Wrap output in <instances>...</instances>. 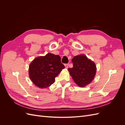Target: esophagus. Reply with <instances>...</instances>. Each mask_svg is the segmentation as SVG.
Returning <instances> with one entry per match:
<instances>
[{"instance_id":"esophagus-1","label":"esophagus","mask_w":125,"mask_h":125,"mask_svg":"<svg viewBox=\"0 0 125 125\" xmlns=\"http://www.w3.org/2000/svg\"><path fill=\"white\" fill-rule=\"evenodd\" d=\"M65 66L66 67V68H68V64H65Z\"/></svg>"}]
</instances>
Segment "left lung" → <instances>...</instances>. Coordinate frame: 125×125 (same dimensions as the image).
<instances>
[{
	"label": "left lung",
	"instance_id": "left-lung-1",
	"mask_svg": "<svg viewBox=\"0 0 125 125\" xmlns=\"http://www.w3.org/2000/svg\"><path fill=\"white\" fill-rule=\"evenodd\" d=\"M71 61L73 67L68 70L74 82L80 87L89 84L95 75V64L84 55L74 56Z\"/></svg>",
	"mask_w": 125,
	"mask_h": 125
}]
</instances>
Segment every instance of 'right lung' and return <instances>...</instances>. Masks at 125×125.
Listing matches in <instances>:
<instances>
[{"label": "right lung", "instance_id": "obj_1", "mask_svg": "<svg viewBox=\"0 0 125 125\" xmlns=\"http://www.w3.org/2000/svg\"><path fill=\"white\" fill-rule=\"evenodd\" d=\"M64 68L59 55L48 53L35 58L30 63L29 76L36 86L46 88L54 83L55 78Z\"/></svg>", "mask_w": 125, "mask_h": 125}]
</instances>
